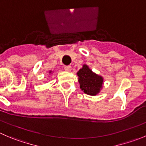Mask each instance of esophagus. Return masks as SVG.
<instances>
[{
	"label": "esophagus",
	"mask_w": 146,
	"mask_h": 146,
	"mask_svg": "<svg viewBox=\"0 0 146 146\" xmlns=\"http://www.w3.org/2000/svg\"><path fill=\"white\" fill-rule=\"evenodd\" d=\"M64 69L65 71H66V72H70L71 71H72V67H71V66H65Z\"/></svg>",
	"instance_id": "obj_1"
}]
</instances>
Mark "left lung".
I'll list each match as a JSON object with an SVG mask.
<instances>
[{"instance_id":"obj_1","label":"left lung","mask_w":146,"mask_h":146,"mask_svg":"<svg viewBox=\"0 0 146 146\" xmlns=\"http://www.w3.org/2000/svg\"><path fill=\"white\" fill-rule=\"evenodd\" d=\"M80 89L85 94L95 96L101 91L103 84V77L93 72L87 64H83L82 68L77 73Z\"/></svg>"}]
</instances>
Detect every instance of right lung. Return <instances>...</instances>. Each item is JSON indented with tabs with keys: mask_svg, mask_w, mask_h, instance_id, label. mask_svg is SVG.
<instances>
[{
	"mask_svg": "<svg viewBox=\"0 0 146 146\" xmlns=\"http://www.w3.org/2000/svg\"><path fill=\"white\" fill-rule=\"evenodd\" d=\"M52 73H53V72H52V71H49V72H48V74H52Z\"/></svg>",
	"mask_w": 146,
	"mask_h": 146,
	"instance_id": "add662e5",
	"label": "right lung"
}]
</instances>
